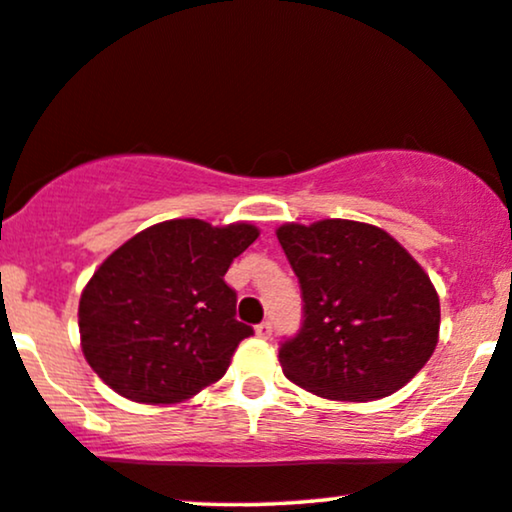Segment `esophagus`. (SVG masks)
Listing matches in <instances>:
<instances>
[{"mask_svg": "<svg viewBox=\"0 0 512 512\" xmlns=\"http://www.w3.org/2000/svg\"><path fill=\"white\" fill-rule=\"evenodd\" d=\"M255 332H257V337L269 339L271 332H274V325H271V320H262V323L255 327Z\"/></svg>", "mask_w": 512, "mask_h": 512, "instance_id": "1", "label": "esophagus"}]
</instances>
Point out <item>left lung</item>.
Instances as JSON below:
<instances>
[{"label":"left lung","instance_id":"1","mask_svg":"<svg viewBox=\"0 0 512 512\" xmlns=\"http://www.w3.org/2000/svg\"><path fill=\"white\" fill-rule=\"evenodd\" d=\"M302 288L304 320L278 349L283 374L330 400L386 398L433 356L440 299L384 229L320 220L276 231Z\"/></svg>","mask_w":512,"mask_h":512}]
</instances>
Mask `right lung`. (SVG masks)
Instances as JSON below:
<instances>
[{
    "label": "right lung",
    "mask_w": 512,
    "mask_h": 512,
    "mask_svg": "<svg viewBox=\"0 0 512 512\" xmlns=\"http://www.w3.org/2000/svg\"><path fill=\"white\" fill-rule=\"evenodd\" d=\"M257 236L248 222L168 220L114 250L79 299L81 351L95 374L149 405L180 403L220 379L252 335L224 274Z\"/></svg>",
    "instance_id": "obj_1"
}]
</instances>
